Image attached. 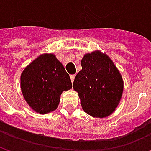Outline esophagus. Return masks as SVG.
Segmentation results:
<instances>
[{
	"label": "esophagus",
	"instance_id": "esophagus-1",
	"mask_svg": "<svg viewBox=\"0 0 151 151\" xmlns=\"http://www.w3.org/2000/svg\"><path fill=\"white\" fill-rule=\"evenodd\" d=\"M70 78H71V80H72V82H73V80H74V78H75V74H73V75L70 76Z\"/></svg>",
	"mask_w": 151,
	"mask_h": 151
}]
</instances>
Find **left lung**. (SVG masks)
Returning a JSON list of instances; mask_svg holds the SVG:
<instances>
[{
    "mask_svg": "<svg viewBox=\"0 0 151 151\" xmlns=\"http://www.w3.org/2000/svg\"><path fill=\"white\" fill-rule=\"evenodd\" d=\"M82 70L73 81L83 110L95 118H105L119 105L123 79L112 59L101 50L86 53L81 59Z\"/></svg>",
    "mask_w": 151,
    "mask_h": 151,
    "instance_id": "obj_1",
    "label": "left lung"
}]
</instances>
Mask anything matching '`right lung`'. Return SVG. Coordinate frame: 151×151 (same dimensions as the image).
Listing matches in <instances>:
<instances>
[{
	"label": "right lung",
	"mask_w": 151,
	"mask_h": 151,
	"mask_svg": "<svg viewBox=\"0 0 151 151\" xmlns=\"http://www.w3.org/2000/svg\"><path fill=\"white\" fill-rule=\"evenodd\" d=\"M20 80L25 101L41 114L56 110L62 93L73 86L70 76L53 53H44L34 59L24 68Z\"/></svg>",
	"instance_id": "1"
}]
</instances>
